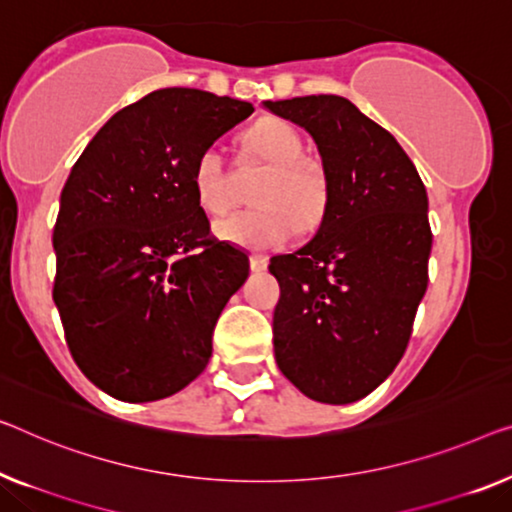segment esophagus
<instances>
[{"label": "esophagus", "mask_w": 512, "mask_h": 512, "mask_svg": "<svg viewBox=\"0 0 512 512\" xmlns=\"http://www.w3.org/2000/svg\"><path fill=\"white\" fill-rule=\"evenodd\" d=\"M266 266H269V257L257 255V253L250 255V269H253V271H264Z\"/></svg>", "instance_id": "1"}]
</instances>
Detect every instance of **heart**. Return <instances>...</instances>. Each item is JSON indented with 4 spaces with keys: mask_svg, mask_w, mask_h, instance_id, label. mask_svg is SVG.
Masks as SVG:
<instances>
[{
    "mask_svg": "<svg viewBox=\"0 0 512 512\" xmlns=\"http://www.w3.org/2000/svg\"><path fill=\"white\" fill-rule=\"evenodd\" d=\"M243 151L271 170L257 190L259 209L236 211L216 223V234L243 248H276L303 227L322 223L329 207V179L324 167L303 156V137L285 119L264 117L241 137ZM190 186L202 211L218 216L232 204L230 174L216 147L197 154Z\"/></svg>",
    "mask_w": 512,
    "mask_h": 512,
    "instance_id": "obj_1",
    "label": "heart"
}]
</instances>
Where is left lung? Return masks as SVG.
I'll use <instances>...</instances> for the list:
<instances>
[{"label": "left lung", "mask_w": 512, "mask_h": 512, "mask_svg": "<svg viewBox=\"0 0 512 512\" xmlns=\"http://www.w3.org/2000/svg\"><path fill=\"white\" fill-rule=\"evenodd\" d=\"M264 105L312 135L329 179L317 234L269 264L276 363L310 400L356 402L400 363L427 289L425 186L398 140L347 98Z\"/></svg>", "instance_id": "8db88e82"}]
</instances>
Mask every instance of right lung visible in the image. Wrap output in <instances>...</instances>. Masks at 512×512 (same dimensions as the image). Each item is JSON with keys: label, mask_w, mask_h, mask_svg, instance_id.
Segmentation results:
<instances>
[{"label": "right lung", "mask_w": 512, "mask_h": 512, "mask_svg": "<svg viewBox=\"0 0 512 512\" xmlns=\"http://www.w3.org/2000/svg\"><path fill=\"white\" fill-rule=\"evenodd\" d=\"M253 110L200 89L151 91L114 114L68 174L52 299L73 361L112 398H170L207 368L248 255L211 236L190 170Z\"/></svg>", "instance_id": "1"}]
</instances>
